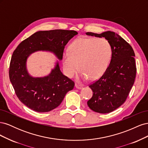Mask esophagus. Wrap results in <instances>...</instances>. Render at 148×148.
<instances>
[{
    "label": "esophagus",
    "mask_w": 148,
    "mask_h": 148,
    "mask_svg": "<svg viewBox=\"0 0 148 148\" xmlns=\"http://www.w3.org/2000/svg\"><path fill=\"white\" fill-rule=\"evenodd\" d=\"M75 87H76V88H77L78 89H81L83 88L82 85H80V84H79L78 83H76L75 84Z\"/></svg>",
    "instance_id": "1"
}]
</instances>
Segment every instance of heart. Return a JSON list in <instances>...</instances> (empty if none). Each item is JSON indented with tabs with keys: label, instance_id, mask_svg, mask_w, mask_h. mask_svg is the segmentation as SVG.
<instances>
[{
	"label": "heart",
	"instance_id": "heart-1",
	"mask_svg": "<svg viewBox=\"0 0 148 148\" xmlns=\"http://www.w3.org/2000/svg\"><path fill=\"white\" fill-rule=\"evenodd\" d=\"M111 56L112 47L107 39L78 38L71 43L69 52L63 54V68L69 77H73L79 67L82 71L79 75L80 79L85 80L89 77L96 79L108 68Z\"/></svg>",
	"mask_w": 148,
	"mask_h": 148
}]
</instances>
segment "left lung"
I'll return each mask as SVG.
<instances>
[{"label": "left lung", "mask_w": 148, "mask_h": 148, "mask_svg": "<svg viewBox=\"0 0 148 148\" xmlns=\"http://www.w3.org/2000/svg\"><path fill=\"white\" fill-rule=\"evenodd\" d=\"M86 34L105 38L112 47L110 64L102 77L89 86L93 93L87 102L92 110L107 114L123 104L135 82L136 74L135 52L125 39L112 31L101 34L88 32Z\"/></svg>", "instance_id": "1"}]
</instances>
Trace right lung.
Wrapping results in <instances>:
<instances>
[{
  "mask_svg": "<svg viewBox=\"0 0 148 148\" xmlns=\"http://www.w3.org/2000/svg\"><path fill=\"white\" fill-rule=\"evenodd\" d=\"M77 34L73 30L39 31L22 41L13 52L10 64V80L16 96L28 108L37 112L54 109L75 86L72 80L62 73L58 61L47 76L33 77L26 68L28 57L37 51H48L61 60L66 44Z\"/></svg>",
  "mask_w": 148,
  "mask_h": 148,
  "instance_id": "add662e5",
  "label": "right lung"
}]
</instances>
